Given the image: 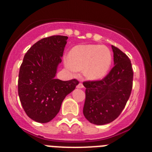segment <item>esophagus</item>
Masks as SVG:
<instances>
[{
    "label": "esophagus",
    "instance_id": "34e87169",
    "mask_svg": "<svg viewBox=\"0 0 152 152\" xmlns=\"http://www.w3.org/2000/svg\"><path fill=\"white\" fill-rule=\"evenodd\" d=\"M77 88H84V84H83L82 83H79V84L77 85Z\"/></svg>",
    "mask_w": 152,
    "mask_h": 152
}]
</instances>
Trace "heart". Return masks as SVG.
<instances>
[{"instance_id": "b5f03b06", "label": "heart", "mask_w": 152, "mask_h": 152, "mask_svg": "<svg viewBox=\"0 0 152 152\" xmlns=\"http://www.w3.org/2000/svg\"><path fill=\"white\" fill-rule=\"evenodd\" d=\"M112 62V55L106 46L80 45L72 49L65 64L72 72L82 71L90 80H100L108 73Z\"/></svg>"}]
</instances>
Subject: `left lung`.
I'll return each instance as SVG.
<instances>
[{
	"label": "left lung",
	"instance_id": "1",
	"mask_svg": "<svg viewBox=\"0 0 152 152\" xmlns=\"http://www.w3.org/2000/svg\"><path fill=\"white\" fill-rule=\"evenodd\" d=\"M114 66L100 80H87L83 113L90 123L95 125L110 123L120 115L132 89L133 70L129 57L112 45Z\"/></svg>",
	"mask_w": 152,
	"mask_h": 152
}]
</instances>
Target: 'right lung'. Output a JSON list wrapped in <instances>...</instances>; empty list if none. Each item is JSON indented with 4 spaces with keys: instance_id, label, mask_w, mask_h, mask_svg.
<instances>
[{
    "instance_id": "right-lung-1",
    "label": "right lung",
    "mask_w": 152,
    "mask_h": 152,
    "mask_svg": "<svg viewBox=\"0 0 152 152\" xmlns=\"http://www.w3.org/2000/svg\"><path fill=\"white\" fill-rule=\"evenodd\" d=\"M68 36H52L34 44L24 56L20 68L18 94L30 119L49 123L58 113L64 97L75 89L77 79H56Z\"/></svg>"
}]
</instances>
